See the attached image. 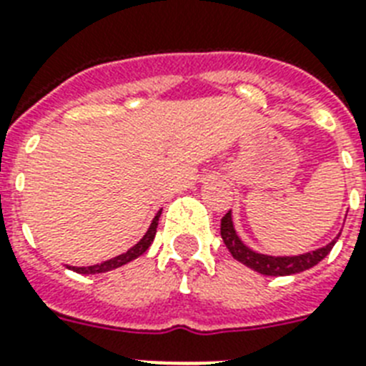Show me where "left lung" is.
Listing matches in <instances>:
<instances>
[{"label": "left lung", "instance_id": "obj_1", "mask_svg": "<svg viewBox=\"0 0 366 366\" xmlns=\"http://www.w3.org/2000/svg\"><path fill=\"white\" fill-rule=\"evenodd\" d=\"M220 235H222V241H224L226 249L230 250V254L234 256V259H237L239 264L247 265L249 269L256 271L259 274H267V277H286V274H295L301 273V271H307L310 267H314L316 264H320L325 256L331 252V249L335 247L339 235L335 237L331 243H327L325 247H320L316 250H310V252H303V254L297 256H271L264 254V252H258V250L250 249L249 244L243 243L237 232H235L234 226V217H232V209L228 211L220 222Z\"/></svg>", "mask_w": 366, "mask_h": 366}]
</instances>
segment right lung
<instances>
[{
  "instance_id": "1",
  "label": "right lung",
  "mask_w": 366,
  "mask_h": 366,
  "mask_svg": "<svg viewBox=\"0 0 366 366\" xmlns=\"http://www.w3.org/2000/svg\"><path fill=\"white\" fill-rule=\"evenodd\" d=\"M161 213H162V209L157 211V215L153 217V220H151L149 228H147V232L144 234V237H142V239L138 241L136 244H132L131 249L127 250V252H123V254L114 256V258L107 259V262H101V264L87 265V267H74V265H67V267L72 271H76V273H80V274H97V273H107V271L117 269V267H122V265L129 264V262H132V259H136L138 256L144 254V252H146V250L151 247V243H153V239H155L157 226H159Z\"/></svg>"
}]
</instances>
